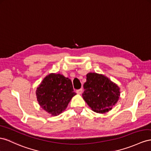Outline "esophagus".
I'll list each match as a JSON object with an SVG mask.
<instances>
[{
	"label": "esophagus",
	"instance_id": "34e87169",
	"mask_svg": "<svg viewBox=\"0 0 151 151\" xmlns=\"http://www.w3.org/2000/svg\"><path fill=\"white\" fill-rule=\"evenodd\" d=\"M82 91H83V89H82V88H80V89L76 90V93H77V94H82Z\"/></svg>",
	"mask_w": 151,
	"mask_h": 151
}]
</instances>
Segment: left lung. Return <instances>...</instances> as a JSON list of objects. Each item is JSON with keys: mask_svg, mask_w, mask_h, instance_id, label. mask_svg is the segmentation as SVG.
I'll return each instance as SVG.
<instances>
[{"mask_svg": "<svg viewBox=\"0 0 151 151\" xmlns=\"http://www.w3.org/2000/svg\"><path fill=\"white\" fill-rule=\"evenodd\" d=\"M83 99L95 112L103 114L112 109L119 100L120 88L103 75L89 73L87 75Z\"/></svg>", "mask_w": 151, "mask_h": 151, "instance_id": "left-lung-1", "label": "left lung"}]
</instances>
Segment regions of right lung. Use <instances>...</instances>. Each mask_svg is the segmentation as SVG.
<instances>
[{"instance_id": "right-lung-1", "label": "right lung", "mask_w": 151, "mask_h": 151, "mask_svg": "<svg viewBox=\"0 0 151 151\" xmlns=\"http://www.w3.org/2000/svg\"><path fill=\"white\" fill-rule=\"evenodd\" d=\"M37 99L46 112L56 116L65 110L76 95L71 80L60 74L51 73L42 81L36 90Z\"/></svg>"}]
</instances>
